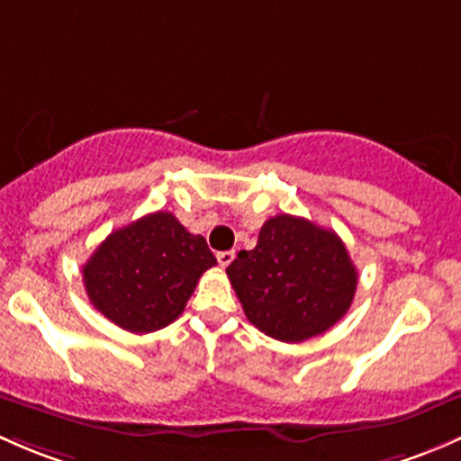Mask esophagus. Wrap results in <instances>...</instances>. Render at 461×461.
Listing matches in <instances>:
<instances>
[{
  "label": "esophagus",
  "mask_w": 461,
  "mask_h": 461,
  "mask_svg": "<svg viewBox=\"0 0 461 461\" xmlns=\"http://www.w3.org/2000/svg\"><path fill=\"white\" fill-rule=\"evenodd\" d=\"M232 259H235V250H221V253H217V262H220L221 268H226Z\"/></svg>",
  "instance_id": "esophagus-1"
}]
</instances>
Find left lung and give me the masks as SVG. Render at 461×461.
Returning <instances> with one entry per match:
<instances>
[{
	"instance_id": "left-lung-1",
	"label": "left lung",
	"mask_w": 461,
	"mask_h": 461,
	"mask_svg": "<svg viewBox=\"0 0 461 461\" xmlns=\"http://www.w3.org/2000/svg\"><path fill=\"white\" fill-rule=\"evenodd\" d=\"M226 275L250 324L286 344L326 333L357 288L339 235L286 212L264 221L258 246L240 250Z\"/></svg>"
}]
</instances>
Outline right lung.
Listing matches in <instances>:
<instances>
[{"mask_svg": "<svg viewBox=\"0 0 461 461\" xmlns=\"http://www.w3.org/2000/svg\"><path fill=\"white\" fill-rule=\"evenodd\" d=\"M217 264L202 235L173 212H150L113 230L84 264L90 303L131 333H153L177 320L199 277Z\"/></svg>", "mask_w": 461, "mask_h": 461, "instance_id": "add662e5", "label": "right lung"}]
</instances>
